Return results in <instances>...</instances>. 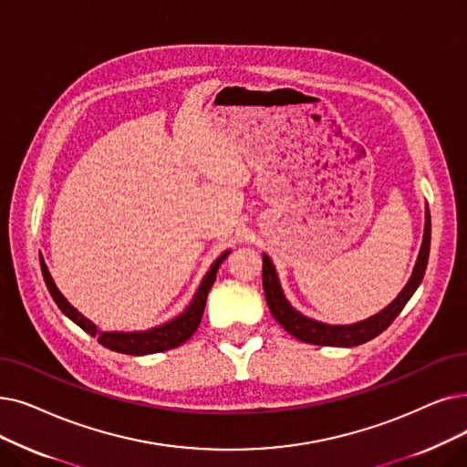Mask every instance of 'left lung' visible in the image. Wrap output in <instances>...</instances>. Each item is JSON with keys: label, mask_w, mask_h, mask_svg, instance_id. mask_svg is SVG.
I'll return each instance as SVG.
<instances>
[{"label": "left lung", "mask_w": 467, "mask_h": 467, "mask_svg": "<svg viewBox=\"0 0 467 467\" xmlns=\"http://www.w3.org/2000/svg\"><path fill=\"white\" fill-rule=\"evenodd\" d=\"M430 244H431V217H430V208L425 204L423 240H421L420 254L409 282L404 284V288L399 292V296L389 303L388 307H383L379 313L372 315L370 318H364L353 324H328L299 313L286 299V296H284L273 259L267 254H263V290H265L269 311L273 313V317L276 318L280 327L294 337H297L299 341L313 343V346H330V348L360 346V343L374 339L378 334H381L385 328H388L389 324L397 318V315L402 311V307L407 306L412 294L418 290L420 282L425 275V267H428Z\"/></svg>", "instance_id": "1"}]
</instances>
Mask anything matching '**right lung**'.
<instances>
[{
	"label": "right lung",
	"mask_w": 467,
	"mask_h": 467,
	"mask_svg": "<svg viewBox=\"0 0 467 467\" xmlns=\"http://www.w3.org/2000/svg\"><path fill=\"white\" fill-rule=\"evenodd\" d=\"M231 254V250L223 252L212 265L210 271L202 278L200 286L196 290V294L192 296L191 303L187 306V309L173 317L171 320L160 324V327L149 328V330H137V332H105L100 330L93 320H89L88 317H84L79 313L72 303L60 294V290L57 288V284L46 265V261L39 254V265H42V273H44V280L47 284V290L53 297V301L57 303V307L63 311L74 324H78L79 328L84 332H88L89 336L97 337V341L100 346H105L110 351L116 353H124V355H133V357H143V355H152V353H160V351H168V349H175L179 348L181 343H185L200 327L202 315H204V307H206V297L213 286L215 276H217V269L223 261L227 259V255Z\"/></svg>",
	"instance_id": "right-lung-1"
}]
</instances>
